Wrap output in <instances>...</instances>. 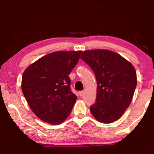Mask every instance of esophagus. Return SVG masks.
<instances>
[{
  "label": "esophagus",
  "mask_w": 154,
  "mask_h": 154,
  "mask_svg": "<svg viewBox=\"0 0 154 154\" xmlns=\"http://www.w3.org/2000/svg\"><path fill=\"white\" fill-rule=\"evenodd\" d=\"M84 92H84V91H79V95L80 96H83V94H84Z\"/></svg>",
  "instance_id": "1"
}]
</instances>
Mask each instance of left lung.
Listing matches in <instances>:
<instances>
[{
    "label": "left lung",
    "mask_w": 154,
    "mask_h": 154,
    "mask_svg": "<svg viewBox=\"0 0 154 154\" xmlns=\"http://www.w3.org/2000/svg\"><path fill=\"white\" fill-rule=\"evenodd\" d=\"M95 74L96 102L90 112L98 121H117L130 106L137 86L136 71L131 63L108 50L83 52L81 57Z\"/></svg>",
    "instance_id": "left-lung-1"
}]
</instances>
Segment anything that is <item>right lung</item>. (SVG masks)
I'll use <instances>...</instances> for the list:
<instances>
[{"label":"right lung","mask_w":154,"mask_h":154,"mask_svg":"<svg viewBox=\"0 0 154 154\" xmlns=\"http://www.w3.org/2000/svg\"><path fill=\"white\" fill-rule=\"evenodd\" d=\"M82 51H57L40 58L23 73L22 90L35 115L58 125L70 114L77 97L71 92L69 75Z\"/></svg>","instance_id":"obj_1"}]
</instances>
